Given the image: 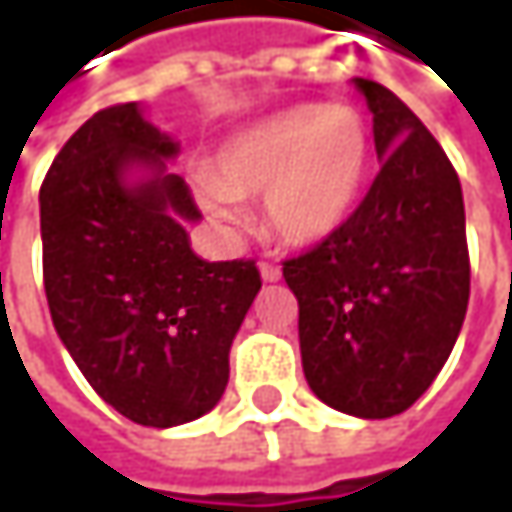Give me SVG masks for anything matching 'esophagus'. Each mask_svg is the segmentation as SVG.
Returning a JSON list of instances; mask_svg holds the SVG:
<instances>
[{
    "label": "esophagus",
    "instance_id": "esophagus-1",
    "mask_svg": "<svg viewBox=\"0 0 512 512\" xmlns=\"http://www.w3.org/2000/svg\"><path fill=\"white\" fill-rule=\"evenodd\" d=\"M260 278H263V281H278V278H281V269H278L275 263L260 260Z\"/></svg>",
    "mask_w": 512,
    "mask_h": 512
}]
</instances>
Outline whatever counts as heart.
Listing matches in <instances>:
<instances>
[{"label":"heart","mask_w":512,"mask_h":512,"mask_svg":"<svg viewBox=\"0 0 512 512\" xmlns=\"http://www.w3.org/2000/svg\"><path fill=\"white\" fill-rule=\"evenodd\" d=\"M370 162V127L356 109L302 103L231 136L198 198L213 219L237 222L234 198L263 195L266 231L290 246H314L347 225Z\"/></svg>","instance_id":"1"}]
</instances>
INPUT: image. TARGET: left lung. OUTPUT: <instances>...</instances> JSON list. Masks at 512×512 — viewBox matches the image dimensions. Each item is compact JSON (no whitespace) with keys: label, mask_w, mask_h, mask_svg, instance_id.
Returning a JSON list of instances; mask_svg holds the SVG:
<instances>
[{"label":"left lung","mask_w":512,"mask_h":512,"mask_svg":"<svg viewBox=\"0 0 512 512\" xmlns=\"http://www.w3.org/2000/svg\"><path fill=\"white\" fill-rule=\"evenodd\" d=\"M382 159L341 231L284 260L299 299L311 391L356 418L406 412L451 356L471 266L460 177L433 133L385 85L353 79Z\"/></svg>","instance_id":"1"}]
</instances>
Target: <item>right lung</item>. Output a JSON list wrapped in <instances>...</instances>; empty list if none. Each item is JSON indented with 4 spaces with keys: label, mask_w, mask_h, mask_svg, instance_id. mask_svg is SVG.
Masks as SVG:
<instances>
[{
    "label": "right lung",
    "mask_w": 512,
    "mask_h": 512,
    "mask_svg": "<svg viewBox=\"0 0 512 512\" xmlns=\"http://www.w3.org/2000/svg\"><path fill=\"white\" fill-rule=\"evenodd\" d=\"M177 142L136 103L88 118L41 186L44 290L52 326L91 388L142 427L210 412L257 290L255 260H201L183 222L201 219ZM133 167L149 177L130 181Z\"/></svg>",
    "instance_id": "right-lung-1"
}]
</instances>
